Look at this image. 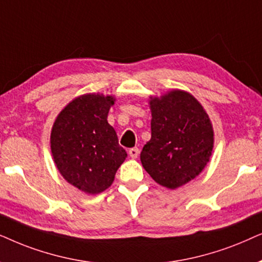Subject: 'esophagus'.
Masks as SVG:
<instances>
[{
  "mask_svg": "<svg viewBox=\"0 0 262 262\" xmlns=\"http://www.w3.org/2000/svg\"><path fill=\"white\" fill-rule=\"evenodd\" d=\"M128 153H129V156H130V157H132V158H133V159H135V158H138L139 153H140V149H139L138 147H133V148H129V151H128Z\"/></svg>",
  "mask_w": 262,
  "mask_h": 262,
  "instance_id": "34e87169",
  "label": "esophagus"
}]
</instances>
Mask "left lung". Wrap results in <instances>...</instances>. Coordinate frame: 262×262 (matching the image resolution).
<instances>
[{"label":"left lung","instance_id":"1","mask_svg":"<svg viewBox=\"0 0 262 262\" xmlns=\"http://www.w3.org/2000/svg\"><path fill=\"white\" fill-rule=\"evenodd\" d=\"M151 140L142 148L144 169L160 186L176 189L194 180L210 160L213 128L196 98L172 90L149 100Z\"/></svg>","mask_w":262,"mask_h":262}]
</instances>
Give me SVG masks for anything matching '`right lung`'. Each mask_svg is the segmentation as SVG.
I'll return each instance as SVG.
<instances>
[{
    "instance_id": "obj_1",
    "label": "right lung",
    "mask_w": 262,
    "mask_h": 262,
    "mask_svg": "<svg viewBox=\"0 0 262 262\" xmlns=\"http://www.w3.org/2000/svg\"><path fill=\"white\" fill-rule=\"evenodd\" d=\"M113 96L87 93L73 99L56 117L50 145L63 179L86 194L109 188L127 152L118 145L107 114Z\"/></svg>"
}]
</instances>
